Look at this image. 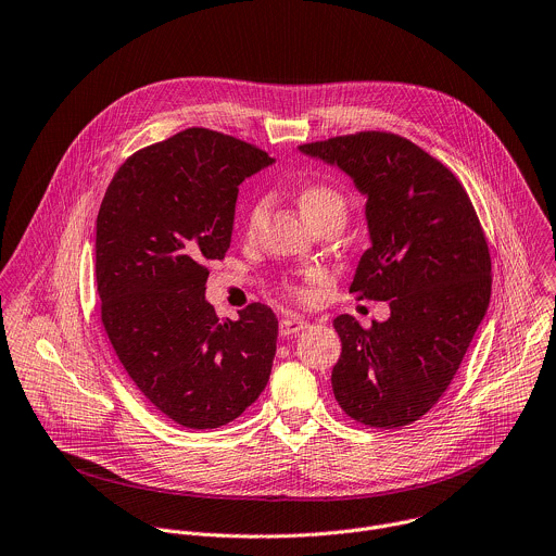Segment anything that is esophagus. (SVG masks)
Returning a JSON list of instances; mask_svg holds the SVG:
<instances>
[{
    "label": "esophagus",
    "instance_id": "esophagus-1",
    "mask_svg": "<svg viewBox=\"0 0 556 556\" xmlns=\"http://www.w3.org/2000/svg\"><path fill=\"white\" fill-rule=\"evenodd\" d=\"M305 327H307V320H303V318H299V316H283V318L279 320V331H281V336L299 333V331L305 329Z\"/></svg>",
    "mask_w": 556,
    "mask_h": 556
}]
</instances>
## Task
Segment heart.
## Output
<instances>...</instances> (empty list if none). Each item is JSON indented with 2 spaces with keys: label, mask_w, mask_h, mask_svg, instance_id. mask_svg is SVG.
<instances>
[{
  "label": "heart",
  "mask_w": 556,
  "mask_h": 556,
  "mask_svg": "<svg viewBox=\"0 0 556 556\" xmlns=\"http://www.w3.org/2000/svg\"><path fill=\"white\" fill-rule=\"evenodd\" d=\"M299 205H301L305 218L312 225L318 223L320 218H327V216H340V218L346 216L344 194L329 182H309V185H305V188L299 192ZM266 214H268V199H255L249 205L247 220H244V233L249 238H253L257 233ZM323 279H325L323 270H309L301 279H288L283 288L292 299L309 301L312 299V286L323 281Z\"/></svg>",
  "instance_id": "heart-1"
}]
</instances>
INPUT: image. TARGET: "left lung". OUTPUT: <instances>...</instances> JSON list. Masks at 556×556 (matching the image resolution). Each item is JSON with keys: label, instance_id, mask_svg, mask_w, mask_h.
<instances>
[{"label": "left lung", "instance_id": "8db88e82", "mask_svg": "<svg viewBox=\"0 0 556 556\" xmlns=\"http://www.w3.org/2000/svg\"><path fill=\"white\" fill-rule=\"evenodd\" d=\"M301 152L336 163L366 197L371 249L349 292L391 305V318L371 327L349 314L333 320L342 342L333 397L362 426H410L447 391L489 307L478 214L450 167L395 132L340 135Z\"/></svg>", "mask_w": 556, "mask_h": 556}]
</instances>
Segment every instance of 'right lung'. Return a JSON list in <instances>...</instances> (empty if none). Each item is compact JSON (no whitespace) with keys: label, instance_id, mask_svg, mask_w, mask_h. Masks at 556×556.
<instances>
[{"label":"right lung","instance_id":"1","mask_svg":"<svg viewBox=\"0 0 556 556\" xmlns=\"http://www.w3.org/2000/svg\"><path fill=\"white\" fill-rule=\"evenodd\" d=\"M253 143L188 128L130 154L96 220L100 320L124 371L190 430L238 419L266 389L277 316L251 303L238 320L205 299L207 262L231 244L238 185L270 165Z\"/></svg>","mask_w":556,"mask_h":556}]
</instances>
